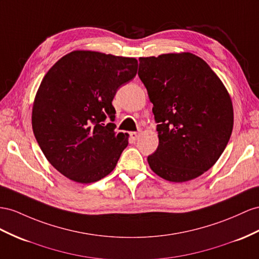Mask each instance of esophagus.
I'll return each mask as SVG.
<instances>
[{
	"label": "esophagus",
	"instance_id": "esophagus-1",
	"mask_svg": "<svg viewBox=\"0 0 259 259\" xmlns=\"http://www.w3.org/2000/svg\"><path fill=\"white\" fill-rule=\"evenodd\" d=\"M139 137H140V131H134V132H130V138L132 140H138Z\"/></svg>",
	"mask_w": 259,
	"mask_h": 259
}]
</instances>
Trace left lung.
Instances as JSON below:
<instances>
[{
    "mask_svg": "<svg viewBox=\"0 0 259 259\" xmlns=\"http://www.w3.org/2000/svg\"><path fill=\"white\" fill-rule=\"evenodd\" d=\"M138 75L153 104L158 147L148 156L156 175L183 183L211 168L233 130V106L207 62L190 52L139 59Z\"/></svg>",
    "mask_w": 259,
    "mask_h": 259,
    "instance_id": "8db88e82",
    "label": "left lung"
}]
</instances>
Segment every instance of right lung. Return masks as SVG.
<instances>
[{
    "mask_svg": "<svg viewBox=\"0 0 259 259\" xmlns=\"http://www.w3.org/2000/svg\"><path fill=\"white\" fill-rule=\"evenodd\" d=\"M135 58L76 50L45 75L32 106L36 140L49 163L69 180L90 184L111 173L128 145L115 131L111 102L137 74Z\"/></svg>",
    "mask_w": 259,
    "mask_h": 259,
    "instance_id": "add662e5",
    "label": "right lung"
}]
</instances>
